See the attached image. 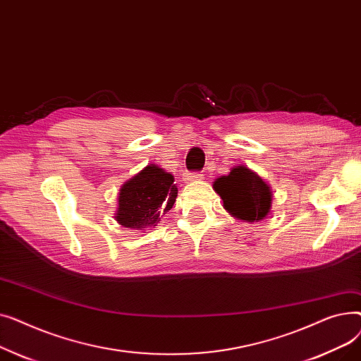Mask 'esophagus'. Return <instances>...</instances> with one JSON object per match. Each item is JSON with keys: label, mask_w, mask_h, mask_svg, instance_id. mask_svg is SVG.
I'll list each match as a JSON object with an SVG mask.
<instances>
[{"label": "esophagus", "mask_w": 361, "mask_h": 361, "mask_svg": "<svg viewBox=\"0 0 361 361\" xmlns=\"http://www.w3.org/2000/svg\"><path fill=\"white\" fill-rule=\"evenodd\" d=\"M204 177H203V174L202 173H193V174H187L185 176V180L187 181H200V180H203Z\"/></svg>", "instance_id": "1"}]
</instances>
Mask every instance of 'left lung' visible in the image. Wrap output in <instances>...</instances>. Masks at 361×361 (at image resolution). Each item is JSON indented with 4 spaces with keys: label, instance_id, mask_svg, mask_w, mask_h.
<instances>
[{
    "label": "left lung",
    "instance_id": "8db88e82",
    "mask_svg": "<svg viewBox=\"0 0 361 361\" xmlns=\"http://www.w3.org/2000/svg\"><path fill=\"white\" fill-rule=\"evenodd\" d=\"M214 190L222 199L224 209L240 221L253 224L271 214V185L249 166H233L214 181Z\"/></svg>",
    "mask_w": 361,
    "mask_h": 361
}]
</instances>
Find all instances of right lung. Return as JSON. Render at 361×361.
<instances>
[{"label":"right lung","mask_w":361,"mask_h":361,"mask_svg":"<svg viewBox=\"0 0 361 361\" xmlns=\"http://www.w3.org/2000/svg\"><path fill=\"white\" fill-rule=\"evenodd\" d=\"M174 176L157 164L146 165L120 188L116 221L130 230L155 228L177 199Z\"/></svg>","instance_id":"add662e5"}]
</instances>
